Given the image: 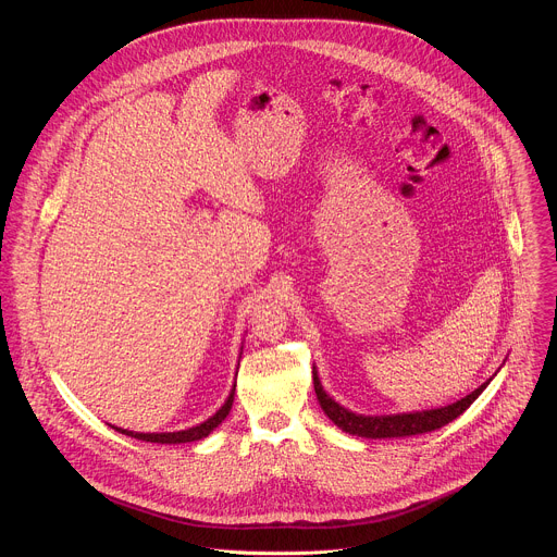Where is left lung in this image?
Wrapping results in <instances>:
<instances>
[{
    "mask_svg": "<svg viewBox=\"0 0 557 557\" xmlns=\"http://www.w3.org/2000/svg\"><path fill=\"white\" fill-rule=\"evenodd\" d=\"M312 383H314L317 401H320L324 414L339 430H344V432H348L352 436H361V438H401V436H414V434L434 432V430L451 423L454 419H458L475 399H479L481 392L487 387V383H483L481 387H475L471 394L462 396L460 401H456L451 406H445V408H436V410L366 417V414H357V412L339 406L333 399V396L324 389V385L320 381V374H317L314 366H312Z\"/></svg>",
    "mask_w": 557,
    "mask_h": 557,
    "instance_id": "obj_1",
    "label": "left lung"
}]
</instances>
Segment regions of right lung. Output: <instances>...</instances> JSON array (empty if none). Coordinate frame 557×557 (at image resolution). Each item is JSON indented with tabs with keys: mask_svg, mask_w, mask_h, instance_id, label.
<instances>
[{
	"mask_svg": "<svg viewBox=\"0 0 557 557\" xmlns=\"http://www.w3.org/2000/svg\"><path fill=\"white\" fill-rule=\"evenodd\" d=\"M243 355V352H240ZM233 394H235V383L226 396V401L222 404V408L209 417L205 423L200 425H194V428H187V430H181V432H151V434H145V432H132V430H123V428H114L116 432L125 434V436H132V438H138V441H147V443H161V445H178V443H191V441H200L205 436H209L231 412V406H233Z\"/></svg>",
	"mask_w": 557,
	"mask_h": 557,
	"instance_id": "right-lung-1",
	"label": "right lung"
}]
</instances>
